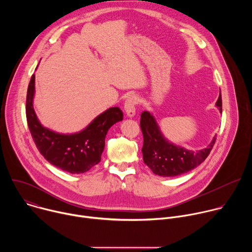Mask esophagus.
<instances>
[{
  "label": "esophagus",
  "instance_id": "34e87169",
  "mask_svg": "<svg viewBox=\"0 0 252 252\" xmlns=\"http://www.w3.org/2000/svg\"><path fill=\"white\" fill-rule=\"evenodd\" d=\"M137 103H138V98L134 94H131L126 98V100L125 102V111H126L127 117H129V118L134 117L135 106Z\"/></svg>",
  "mask_w": 252,
  "mask_h": 252
}]
</instances>
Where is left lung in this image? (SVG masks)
Listing matches in <instances>:
<instances>
[{"instance_id": "left-lung-1", "label": "left lung", "mask_w": 252, "mask_h": 252, "mask_svg": "<svg viewBox=\"0 0 252 252\" xmlns=\"http://www.w3.org/2000/svg\"><path fill=\"white\" fill-rule=\"evenodd\" d=\"M217 106L221 113V95ZM140 128L143 135V161L155 174L160 176H176L195 168L205 160L217 140L215 135L205 149L196 152L175 146L162 135L155 117L149 112L140 115Z\"/></svg>"}]
</instances>
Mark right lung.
Here are the masks:
<instances>
[{
  "label": "right lung",
  "mask_w": 252,
  "mask_h": 252,
  "mask_svg": "<svg viewBox=\"0 0 252 252\" xmlns=\"http://www.w3.org/2000/svg\"><path fill=\"white\" fill-rule=\"evenodd\" d=\"M34 75L27 93L26 116L32 137L42 156L53 165L69 173H83L100 161L107 130L123 121L119 107H110L97 116L80 132L64 134L53 131L41 125L34 113Z\"/></svg>",
  "instance_id": "add662e5"
}]
</instances>
